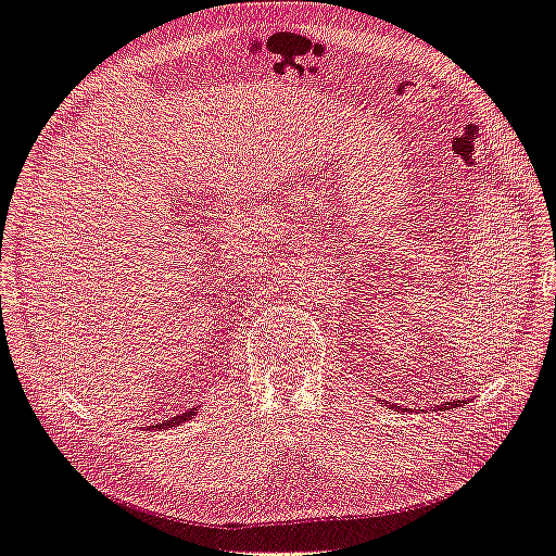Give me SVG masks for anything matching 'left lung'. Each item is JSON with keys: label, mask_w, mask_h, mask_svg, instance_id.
<instances>
[{"label": "left lung", "mask_w": 556, "mask_h": 556, "mask_svg": "<svg viewBox=\"0 0 556 556\" xmlns=\"http://www.w3.org/2000/svg\"><path fill=\"white\" fill-rule=\"evenodd\" d=\"M463 401H453V403H444V405H439V410H451V407H458Z\"/></svg>", "instance_id": "obj_1"}]
</instances>
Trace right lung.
Masks as SVG:
<instances>
[{"label":"right lung","instance_id":"1","mask_svg":"<svg viewBox=\"0 0 556 556\" xmlns=\"http://www.w3.org/2000/svg\"><path fill=\"white\" fill-rule=\"evenodd\" d=\"M191 417H194V407H191V410H187V413H182V415H177V417H169V420H165L163 425H157V429H167V427H179V425H182V422L191 420Z\"/></svg>","mask_w":556,"mask_h":556}]
</instances>
